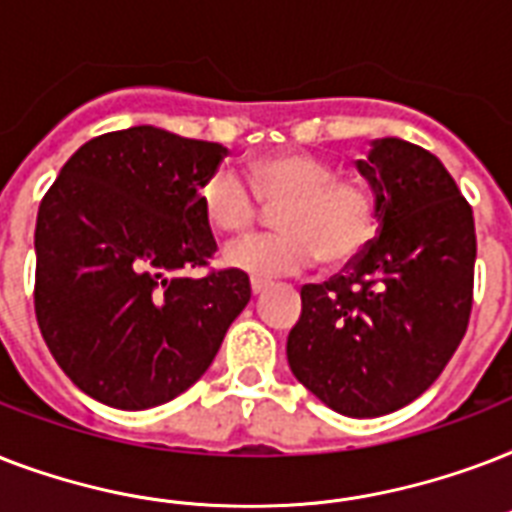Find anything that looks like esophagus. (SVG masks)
Here are the masks:
<instances>
[{
    "mask_svg": "<svg viewBox=\"0 0 512 512\" xmlns=\"http://www.w3.org/2000/svg\"><path fill=\"white\" fill-rule=\"evenodd\" d=\"M265 289H268V281L252 279V295H260V292H265Z\"/></svg>",
    "mask_w": 512,
    "mask_h": 512,
    "instance_id": "esophagus-1",
    "label": "esophagus"
}]
</instances>
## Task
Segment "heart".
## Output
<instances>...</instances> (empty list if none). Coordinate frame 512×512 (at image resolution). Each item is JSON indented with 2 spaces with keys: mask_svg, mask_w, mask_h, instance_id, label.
Returning a JSON list of instances; mask_svg holds the SVG:
<instances>
[{
  "mask_svg": "<svg viewBox=\"0 0 512 512\" xmlns=\"http://www.w3.org/2000/svg\"><path fill=\"white\" fill-rule=\"evenodd\" d=\"M249 187L260 201L276 204L279 233L247 236L228 244V268L255 279L303 271L321 257L342 265L366 247L374 233V196L364 183L337 177L335 164L303 151L260 156L249 164ZM231 170H215L201 185V209L220 233L247 231L257 220V200Z\"/></svg>",
  "mask_w": 512,
  "mask_h": 512,
  "instance_id": "1",
  "label": "heart"
}]
</instances>
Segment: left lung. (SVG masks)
<instances>
[{
    "mask_svg": "<svg viewBox=\"0 0 512 512\" xmlns=\"http://www.w3.org/2000/svg\"><path fill=\"white\" fill-rule=\"evenodd\" d=\"M374 196L377 239L324 284L300 289L289 369L345 417H380L436 382L465 337L476 223L436 156L401 138L358 159Z\"/></svg>",
    "mask_w": 512,
    "mask_h": 512,
    "instance_id": "obj_1",
    "label": "left lung"
}]
</instances>
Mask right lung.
I'll list each match as a JSON object with an SVG mask.
<instances>
[{"label": "right lung", "instance_id": "right-lung-1", "mask_svg": "<svg viewBox=\"0 0 512 512\" xmlns=\"http://www.w3.org/2000/svg\"><path fill=\"white\" fill-rule=\"evenodd\" d=\"M225 156L220 143L140 124L87 140L44 193L36 321L100 404L140 412L180 396L249 303L247 273H185L215 255L199 191Z\"/></svg>", "mask_w": 512, "mask_h": 512}]
</instances>
